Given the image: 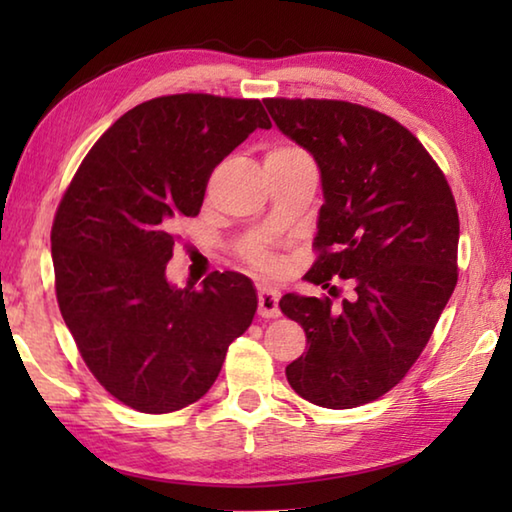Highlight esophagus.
I'll return each mask as SVG.
<instances>
[{"label": "esophagus", "mask_w": 512, "mask_h": 512, "mask_svg": "<svg viewBox=\"0 0 512 512\" xmlns=\"http://www.w3.org/2000/svg\"><path fill=\"white\" fill-rule=\"evenodd\" d=\"M259 316L262 318L280 316V291L273 287L259 289Z\"/></svg>", "instance_id": "34e87169"}]
</instances>
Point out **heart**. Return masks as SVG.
<instances>
[{
    "label": "heart",
    "mask_w": 512,
    "mask_h": 512,
    "mask_svg": "<svg viewBox=\"0 0 512 512\" xmlns=\"http://www.w3.org/2000/svg\"><path fill=\"white\" fill-rule=\"evenodd\" d=\"M266 158H275V160H298V158H309V155L298 149V146H289V144H282V146H275V149L268 151ZM250 262L257 264V266H264V268H271L273 262L271 257H268L266 253H262V250H250V253L246 255Z\"/></svg>",
    "instance_id": "b5f03b06"
}]
</instances>
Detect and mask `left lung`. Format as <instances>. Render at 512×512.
I'll return each mask as SVG.
<instances>
[{
	"label": "left lung",
	"instance_id": "8db88e82",
	"mask_svg": "<svg viewBox=\"0 0 512 512\" xmlns=\"http://www.w3.org/2000/svg\"><path fill=\"white\" fill-rule=\"evenodd\" d=\"M282 135L314 155L323 185L318 259L305 280L357 296L287 293L280 307L309 350L287 366L293 391L325 409L368 404L409 372L452 298L458 212L443 171L395 119L348 101L266 99Z\"/></svg>",
	"mask_w": 512,
	"mask_h": 512
}]
</instances>
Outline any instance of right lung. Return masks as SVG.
Listing matches in <instances>:
<instances>
[{
	"label": "right lung",
	"mask_w": 512,
	"mask_h": 512,
	"mask_svg": "<svg viewBox=\"0 0 512 512\" xmlns=\"http://www.w3.org/2000/svg\"><path fill=\"white\" fill-rule=\"evenodd\" d=\"M257 128V99L171 94L119 117L85 155L51 228L56 298L83 361L142 413H171L210 391L246 332L257 291L214 271L201 289L169 282L173 223L201 212L216 164Z\"/></svg>",
	"instance_id": "add662e5"
}]
</instances>
